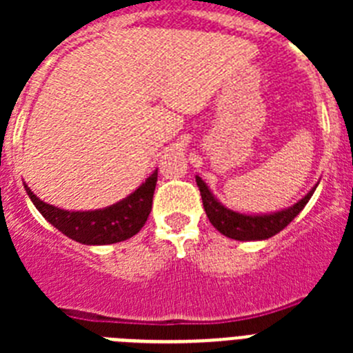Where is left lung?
I'll return each mask as SVG.
<instances>
[{
	"label": "left lung",
	"instance_id": "1",
	"mask_svg": "<svg viewBox=\"0 0 353 353\" xmlns=\"http://www.w3.org/2000/svg\"><path fill=\"white\" fill-rule=\"evenodd\" d=\"M196 183H198L199 192H201L205 212H207V217L210 219V223L223 235H226L228 239L235 240H265L274 236L276 233L281 232V230H285L301 214V210L310 201L314 189H316V185H314L304 198L299 199L293 207L285 208V210L274 212V214L249 215L230 210L223 203H219L217 198L212 194L210 189L207 187V183L199 179V176H196Z\"/></svg>",
	"mask_w": 353,
	"mask_h": 353
}]
</instances>
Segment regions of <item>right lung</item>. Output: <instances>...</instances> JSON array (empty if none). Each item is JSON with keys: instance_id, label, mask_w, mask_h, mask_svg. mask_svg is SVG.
I'll return each mask as SVG.
<instances>
[{"instance_id": "1", "label": "right lung", "mask_w": 353, "mask_h": 353, "mask_svg": "<svg viewBox=\"0 0 353 353\" xmlns=\"http://www.w3.org/2000/svg\"><path fill=\"white\" fill-rule=\"evenodd\" d=\"M155 185H157V170L125 199L108 208L88 212H70L52 207L37 198L26 183L24 189L37 210L68 239L86 245H105L123 242L145 226L152 210Z\"/></svg>"}]
</instances>
